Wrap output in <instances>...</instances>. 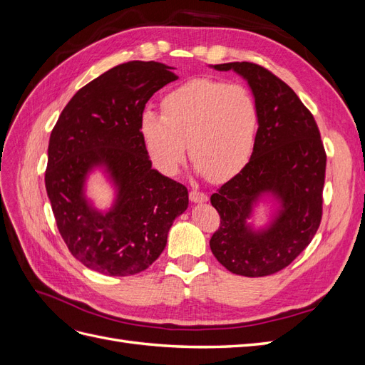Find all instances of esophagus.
Masks as SVG:
<instances>
[{
	"label": "esophagus",
	"mask_w": 365,
	"mask_h": 365,
	"mask_svg": "<svg viewBox=\"0 0 365 365\" xmlns=\"http://www.w3.org/2000/svg\"><path fill=\"white\" fill-rule=\"evenodd\" d=\"M189 197L192 202H205L208 200V196L205 192H201V190H192L189 193Z\"/></svg>",
	"instance_id": "esophagus-1"
}]
</instances>
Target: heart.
I'll return each mask as SVG.
<instances>
[{
  "mask_svg": "<svg viewBox=\"0 0 365 365\" xmlns=\"http://www.w3.org/2000/svg\"><path fill=\"white\" fill-rule=\"evenodd\" d=\"M163 114L143 113L140 132L165 175L185 158L187 143L197 172L222 180L248 161L259 129V106L248 88L200 77L164 96Z\"/></svg>",
  "mask_w": 365,
  "mask_h": 365,
  "instance_id": "1",
  "label": "heart"
}]
</instances>
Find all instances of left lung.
Here are the masks:
<instances>
[{
	"label": "left lung",
	"mask_w": 365,
	"mask_h": 365,
	"mask_svg": "<svg viewBox=\"0 0 365 365\" xmlns=\"http://www.w3.org/2000/svg\"><path fill=\"white\" fill-rule=\"evenodd\" d=\"M213 68L247 79L259 106V129L250 161L210 197L220 216L210 248L233 274L264 277L292 263L317 233L326 150L312 113L277 76L252 62ZM263 194L277 197L282 208L271 227L252 232L246 219Z\"/></svg>",
	"instance_id": "left-lung-1"
}]
</instances>
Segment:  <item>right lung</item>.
I'll return each mask as SVG.
<instances>
[{"label": "right lung", "mask_w": 365, "mask_h": 365, "mask_svg": "<svg viewBox=\"0 0 365 365\" xmlns=\"http://www.w3.org/2000/svg\"><path fill=\"white\" fill-rule=\"evenodd\" d=\"M168 65L132 61L108 70L63 108L48 143L46 189L59 233L86 268L125 277L148 269L168 244L189 192L152 169L140 121L149 98L178 79ZM106 165L119 195L102 215L83 197L86 173Z\"/></svg>", "instance_id": "1"}]
</instances>
